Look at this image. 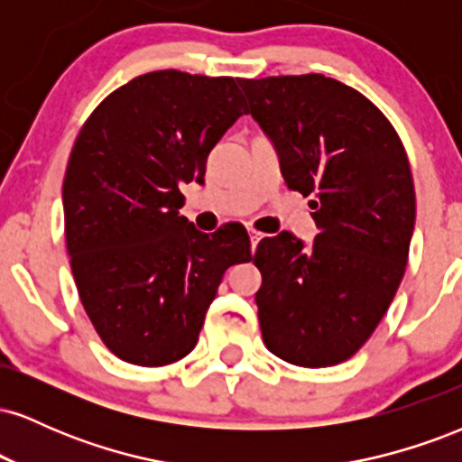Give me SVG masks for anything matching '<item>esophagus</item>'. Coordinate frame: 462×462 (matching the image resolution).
Here are the masks:
<instances>
[{
	"label": "esophagus",
	"mask_w": 462,
	"mask_h": 462,
	"mask_svg": "<svg viewBox=\"0 0 462 462\" xmlns=\"http://www.w3.org/2000/svg\"><path fill=\"white\" fill-rule=\"evenodd\" d=\"M263 235L258 230H249V241H252V252H256V245L258 241H261Z\"/></svg>",
	"instance_id": "obj_1"
}]
</instances>
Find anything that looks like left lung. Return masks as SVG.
I'll return each instance as SVG.
<instances>
[{
    "label": "left lung",
    "instance_id": "left-lung-1",
    "mask_svg": "<svg viewBox=\"0 0 462 462\" xmlns=\"http://www.w3.org/2000/svg\"><path fill=\"white\" fill-rule=\"evenodd\" d=\"M272 136L291 190L309 198L317 236H264L254 264L264 346L298 367L352 358L404 278L415 184L402 139L363 93L321 73L238 79Z\"/></svg>",
    "mask_w": 462,
    "mask_h": 462
}]
</instances>
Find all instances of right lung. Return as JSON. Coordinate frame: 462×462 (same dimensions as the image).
Returning a JSON list of instances; mask_svg holds the SVG:
<instances>
[{
  "instance_id": "obj_1",
  "label": "right lung",
  "mask_w": 462,
  "mask_h": 462,
  "mask_svg": "<svg viewBox=\"0 0 462 462\" xmlns=\"http://www.w3.org/2000/svg\"><path fill=\"white\" fill-rule=\"evenodd\" d=\"M247 115L236 78L164 69L130 79L84 121L62 182L79 301L104 346L162 367L195 347L226 269L252 261L238 221L213 235L178 213L180 187Z\"/></svg>"
}]
</instances>
